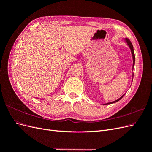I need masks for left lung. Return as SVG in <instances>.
Segmentation results:
<instances>
[{
    "instance_id": "1",
    "label": "left lung",
    "mask_w": 152,
    "mask_h": 152,
    "mask_svg": "<svg viewBox=\"0 0 152 152\" xmlns=\"http://www.w3.org/2000/svg\"><path fill=\"white\" fill-rule=\"evenodd\" d=\"M125 40H126V42H127V45H129V48H130V49H131V50L132 56V58H133V67H134V63H135V56H134V49H133L132 44L131 42L130 41V40H129L128 39H125ZM124 96V95H123V96H122V97H121L119 99H117V100H115V101H114V102H111V103H107L106 104H112V103H116V102H118V101L121 99L123 98Z\"/></svg>"
}]
</instances>
